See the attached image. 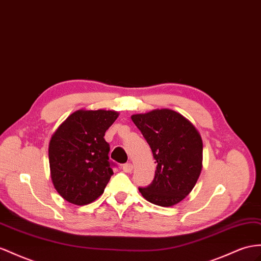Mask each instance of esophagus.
Returning <instances> with one entry per match:
<instances>
[{
	"mask_svg": "<svg viewBox=\"0 0 261 261\" xmlns=\"http://www.w3.org/2000/svg\"><path fill=\"white\" fill-rule=\"evenodd\" d=\"M122 169H123V171H124L125 173H131L132 170H133V164H132V163H125V164L122 166Z\"/></svg>",
	"mask_w": 261,
	"mask_h": 261,
	"instance_id": "34e87169",
	"label": "esophagus"
}]
</instances>
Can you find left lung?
<instances>
[{
	"instance_id": "1",
	"label": "left lung",
	"mask_w": 261,
	"mask_h": 261,
	"mask_svg": "<svg viewBox=\"0 0 261 261\" xmlns=\"http://www.w3.org/2000/svg\"><path fill=\"white\" fill-rule=\"evenodd\" d=\"M155 159L154 178L139 188L150 203L169 207L183 200L202 171L203 142L198 131L181 113L156 109L131 117Z\"/></svg>"
}]
</instances>
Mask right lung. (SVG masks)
I'll use <instances>...</instances> for the list:
<instances>
[{
    "instance_id": "add662e5",
    "label": "right lung",
    "mask_w": 261,
    "mask_h": 261,
    "mask_svg": "<svg viewBox=\"0 0 261 261\" xmlns=\"http://www.w3.org/2000/svg\"><path fill=\"white\" fill-rule=\"evenodd\" d=\"M119 113L111 110H77L58 126L49 148L50 177L67 202L87 205L102 194L113 171L105 133Z\"/></svg>"
}]
</instances>
